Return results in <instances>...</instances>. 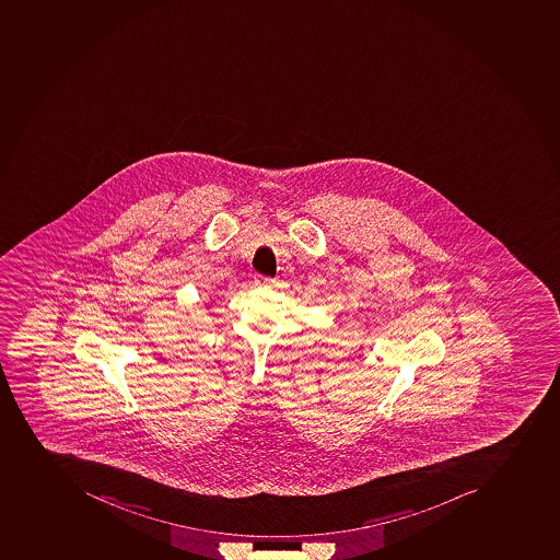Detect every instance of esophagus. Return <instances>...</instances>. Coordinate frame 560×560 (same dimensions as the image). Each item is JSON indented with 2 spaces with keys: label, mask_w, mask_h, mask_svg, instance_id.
I'll use <instances>...</instances> for the list:
<instances>
[{
  "label": "esophagus",
  "mask_w": 560,
  "mask_h": 560,
  "mask_svg": "<svg viewBox=\"0 0 560 560\" xmlns=\"http://www.w3.org/2000/svg\"><path fill=\"white\" fill-rule=\"evenodd\" d=\"M255 282L256 284H259V287H264V284H270V282H272V279L265 278V276H255Z\"/></svg>",
  "instance_id": "obj_1"
}]
</instances>
